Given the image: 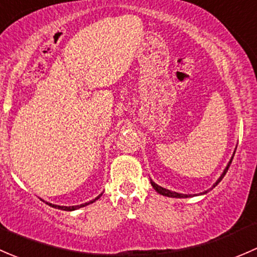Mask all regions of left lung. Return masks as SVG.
<instances>
[{
  "instance_id": "1",
  "label": "left lung",
  "mask_w": 257,
  "mask_h": 257,
  "mask_svg": "<svg viewBox=\"0 0 257 257\" xmlns=\"http://www.w3.org/2000/svg\"><path fill=\"white\" fill-rule=\"evenodd\" d=\"M234 155H235V151H234V153H232L231 158H230L229 163H227V165H226L225 169H224V171H223V173L220 174V177H219V178H218V181H216L215 183L213 184V187H211L210 189H213L214 187H216V186H218V184L220 183V181H221V179L224 178V176H225V174H226L227 169H229L230 165H231V161H232V158H234ZM151 184H152L153 189H155L156 192H157V193H160V194H162V195H165V197H171V198H190V197H194V195H197V194H183V193H177V192H173V190L166 189V188H163V187L158 186V184H156L155 182L152 181V179H151ZM210 189H209V190H210ZM209 190H205V192L200 193V195H202V194H207V193L209 192Z\"/></svg>"
}]
</instances>
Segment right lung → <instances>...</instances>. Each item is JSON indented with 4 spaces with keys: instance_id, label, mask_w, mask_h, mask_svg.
Masks as SVG:
<instances>
[{
    "instance_id": "1",
    "label": "right lung",
    "mask_w": 257,
    "mask_h": 257,
    "mask_svg": "<svg viewBox=\"0 0 257 257\" xmlns=\"http://www.w3.org/2000/svg\"><path fill=\"white\" fill-rule=\"evenodd\" d=\"M101 195H102V193H101V194H99V195H97V197L95 198V199L90 200V202H88V203H84V204H80V205H73V207H64V205H57V204H52V203H48V202H47V204L50 205V207H52V208H55V209H60V210H65V211H73V210H76V209H79V208H83V207H86V205L91 204V203H94L95 200H97V199H99V198L101 197Z\"/></svg>"
}]
</instances>
